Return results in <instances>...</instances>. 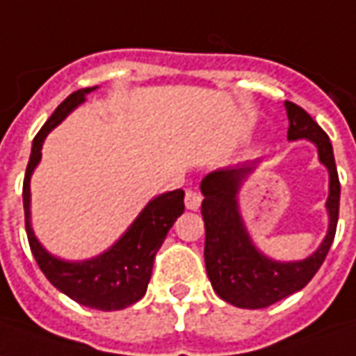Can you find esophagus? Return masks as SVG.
I'll use <instances>...</instances> for the list:
<instances>
[{"label": "esophagus", "mask_w": 356, "mask_h": 356, "mask_svg": "<svg viewBox=\"0 0 356 356\" xmlns=\"http://www.w3.org/2000/svg\"><path fill=\"white\" fill-rule=\"evenodd\" d=\"M186 207L192 211H197L202 207V193L197 190H188L186 192Z\"/></svg>", "instance_id": "esophagus-1"}]
</instances>
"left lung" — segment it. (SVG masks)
Here are the masks:
<instances>
[{
  "mask_svg": "<svg viewBox=\"0 0 356 356\" xmlns=\"http://www.w3.org/2000/svg\"><path fill=\"white\" fill-rule=\"evenodd\" d=\"M289 116V139H310L318 147V154L330 170V230L322 246L302 261H273L252 244L244 222L240 219L236 193L242 178L252 166L227 168L207 174L202 182V215L205 222V269L215 293L229 305L238 308H266L289 295L305 289L332 248L339 219L341 184L333 159V147L327 134L312 116L295 102H285Z\"/></svg>",
  "mask_w": 356,
  "mask_h": 356,
  "instance_id": "left-lung-1",
  "label": "left lung"
}]
</instances>
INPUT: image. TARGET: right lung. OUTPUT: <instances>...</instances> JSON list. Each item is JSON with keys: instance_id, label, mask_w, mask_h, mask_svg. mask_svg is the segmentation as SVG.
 Returning <instances> with one entry per match:
<instances>
[{"instance_id": "1", "label": "right lung", "mask_w": 356, "mask_h": 356, "mask_svg": "<svg viewBox=\"0 0 356 356\" xmlns=\"http://www.w3.org/2000/svg\"><path fill=\"white\" fill-rule=\"evenodd\" d=\"M90 89H79L71 92L60 106L54 110L42 129L36 134L33 141L31 159L26 164V174L23 182V205H24V227L29 246L38 267L42 269L46 279L63 295L73 298L75 302L95 308V310H122L141 300L145 295L149 279L153 273V261L159 248L163 246L168 230L184 213V192L163 193L141 211L136 222L127 232L118 240L112 248L89 261H61L50 256L36 240L31 227V176L34 166L40 161V149L46 136L70 114L75 106H79L89 95Z\"/></svg>"}]
</instances>
